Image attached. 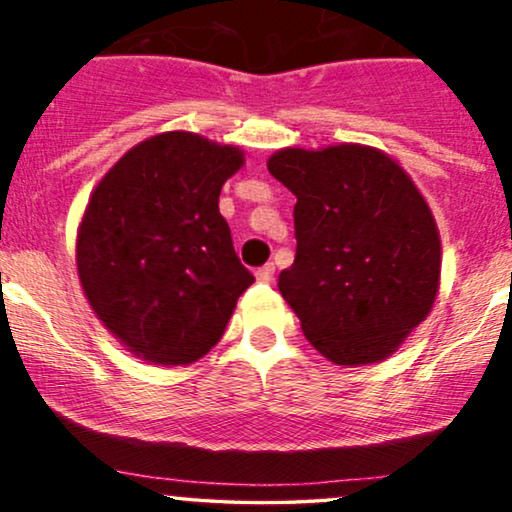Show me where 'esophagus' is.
Listing matches in <instances>:
<instances>
[{"label":"esophagus","instance_id":"1","mask_svg":"<svg viewBox=\"0 0 512 512\" xmlns=\"http://www.w3.org/2000/svg\"><path fill=\"white\" fill-rule=\"evenodd\" d=\"M257 281H262V284H269V281L274 279V264H264V267H260L255 272Z\"/></svg>","mask_w":512,"mask_h":512}]
</instances>
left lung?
I'll return each instance as SVG.
<instances>
[{"instance_id":"8db88e82","label":"left lung","mask_w":512,"mask_h":512,"mask_svg":"<svg viewBox=\"0 0 512 512\" xmlns=\"http://www.w3.org/2000/svg\"><path fill=\"white\" fill-rule=\"evenodd\" d=\"M269 173L296 195V260L279 291L337 366L385 361L426 320L440 284V236L399 163L361 144L281 149Z\"/></svg>"}]
</instances>
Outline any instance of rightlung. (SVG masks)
Here are the masks:
<instances>
[{
    "label": "right lung",
    "mask_w": 512,
    "mask_h": 512,
    "mask_svg": "<svg viewBox=\"0 0 512 512\" xmlns=\"http://www.w3.org/2000/svg\"><path fill=\"white\" fill-rule=\"evenodd\" d=\"M238 146L163 132L129 149L93 190L76 269L93 313L132 354L187 366L221 339L255 281L219 214Z\"/></svg>",
    "instance_id": "right-lung-1"
}]
</instances>
